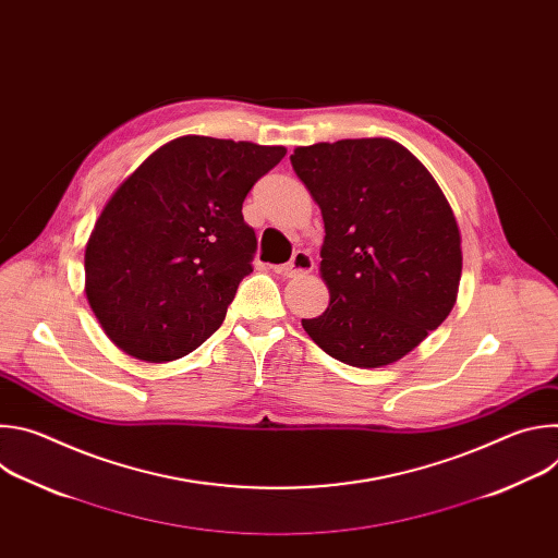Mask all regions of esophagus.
I'll return each instance as SVG.
<instances>
[{
    "label": "esophagus",
    "instance_id": "esophagus-1",
    "mask_svg": "<svg viewBox=\"0 0 558 558\" xmlns=\"http://www.w3.org/2000/svg\"><path fill=\"white\" fill-rule=\"evenodd\" d=\"M276 271L282 274L284 278H300V276H306V274L313 271V258H311L308 252L298 250V252L291 256V260H289L287 265L278 267Z\"/></svg>",
    "mask_w": 558,
    "mask_h": 558
}]
</instances>
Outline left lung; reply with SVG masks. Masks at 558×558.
Here are the masks:
<instances>
[{"label":"left lung","instance_id":"obj_1","mask_svg":"<svg viewBox=\"0 0 558 558\" xmlns=\"http://www.w3.org/2000/svg\"><path fill=\"white\" fill-rule=\"evenodd\" d=\"M291 166L320 205L323 315L302 320L331 357L379 368L402 360L454 306L461 235L430 172L390 138L295 147Z\"/></svg>","mask_w":558,"mask_h":558}]
</instances>
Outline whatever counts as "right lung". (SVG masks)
<instances>
[{
  "mask_svg": "<svg viewBox=\"0 0 558 558\" xmlns=\"http://www.w3.org/2000/svg\"><path fill=\"white\" fill-rule=\"evenodd\" d=\"M284 154L282 145L179 136L117 187L86 245V295L121 351L172 362L222 325L254 271L258 243L243 201Z\"/></svg>",
  "mask_w": 558,
  "mask_h": 558,
  "instance_id": "1",
  "label": "right lung"
}]
</instances>
